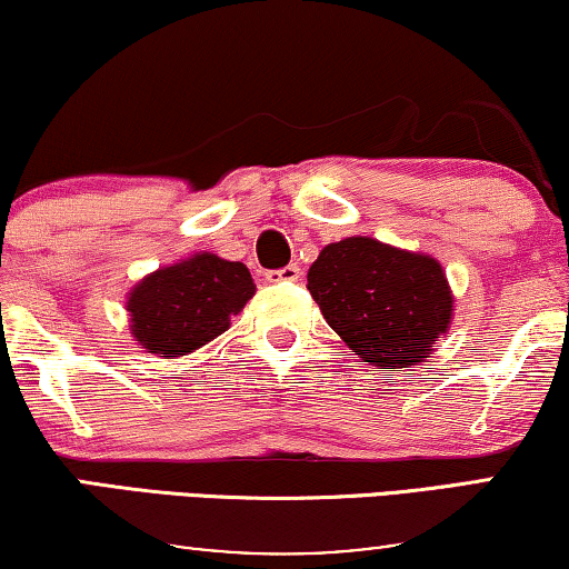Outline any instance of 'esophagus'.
I'll use <instances>...</instances> for the list:
<instances>
[{
    "instance_id": "esophagus-1",
    "label": "esophagus",
    "mask_w": 569,
    "mask_h": 569,
    "mask_svg": "<svg viewBox=\"0 0 569 569\" xmlns=\"http://www.w3.org/2000/svg\"><path fill=\"white\" fill-rule=\"evenodd\" d=\"M300 277H302V271L298 263H290V267L277 269V271H267L269 282H298Z\"/></svg>"
}]
</instances>
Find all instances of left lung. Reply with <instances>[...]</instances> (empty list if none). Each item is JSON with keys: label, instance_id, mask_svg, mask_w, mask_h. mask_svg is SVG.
Segmentation results:
<instances>
[{"label": "left lung", "instance_id": "1", "mask_svg": "<svg viewBox=\"0 0 569 569\" xmlns=\"http://www.w3.org/2000/svg\"><path fill=\"white\" fill-rule=\"evenodd\" d=\"M308 290L341 341L380 370L425 362L453 321L442 263L368 236L326 246L310 263Z\"/></svg>", "mask_w": 569, "mask_h": 569}]
</instances>
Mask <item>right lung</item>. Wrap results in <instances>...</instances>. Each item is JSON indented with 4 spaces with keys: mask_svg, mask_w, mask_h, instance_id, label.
<instances>
[{
    "mask_svg": "<svg viewBox=\"0 0 569 569\" xmlns=\"http://www.w3.org/2000/svg\"><path fill=\"white\" fill-rule=\"evenodd\" d=\"M256 295L246 263L197 251L139 279L127 295L129 331L162 360L191 355L230 329Z\"/></svg>",
    "mask_w": 569,
    "mask_h": 569,
    "instance_id": "obj_1",
    "label": "right lung"
}]
</instances>
